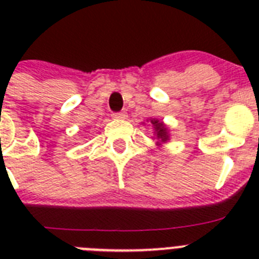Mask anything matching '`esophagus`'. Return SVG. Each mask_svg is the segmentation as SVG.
Wrapping results in <instances>:
<instances>
[{
    "instance_id": "34e87169",
    "label": "esophagus",
    "mask_w": 259,
    "mask_h": 259,
    "mask_svg": "<svg viewBox=\"0 0 259 259\" xmlns=\"http://www.w3.org/2000/svg\"><path fill=\"white\" fill-rule=\"evenodd\" d=\"M125 116H127L125 111H119V113L113 114V118H115V119H125Z\"/></svg>"
}]
</instances>
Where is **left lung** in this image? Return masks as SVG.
Returning a JSON list of instances; mask_svg holds the SVG:
<instances>
[{"instance_id": "obj_1", "label": "left lung", "mask_w": 259, "mask_h": 259, "mask_svg": "<svg viewBox=\"0 0 259 259\" xmlns=\"http://www.w3.org/2000/svg\"><path fill=\"white\" fill-rule=\"evenodd\" d=\"M150 123L153 124V128H154V135H155V139L158 140L157 145H161L162 143H166L168 140V131H167V127L164 125L163 122L161 120H158V119H150Z\"/></svg>"}]
</instances>
